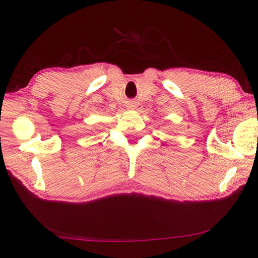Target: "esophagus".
Listing matches in <instances>:
<instances>
[{"label":"esophagus","instance_id":"esophagus-1","mask_svg":"<svg viewBox=\"0 0 258 258\" xmlns=\"http://www.w3.org/2000/svg\"><path fill=\"white\" fill-rule=\"evenodd\" d=\"M129 107L132 108V109H135V108H136V104H135V103H132V104L129 105Z\"/></svg>","mask_w":258,"mask_h":258}]
</instances>
